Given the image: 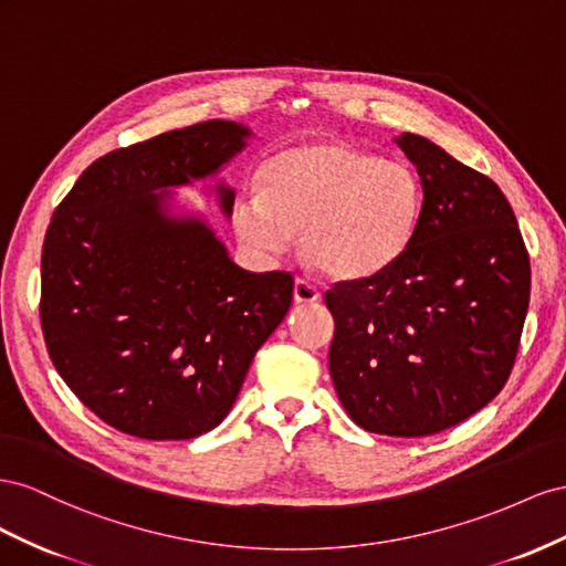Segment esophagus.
Returning a JSON list of instances; mask_svg holds the SVG:
<instances>
[{
    "instance_id": "34e87169",
    "label": "esophagus",
    "mask_w": 566,
    "mask_h": 566,
    "mask_svg": "<svg viewBox=\"0 0 566 566\" xmlns=\"http://www.w3.org/2000/svg\"><path fill=\"white\" fill-rule=\"evenodd\" d=\"M294 298H296V303H315V301H319V292H317V286H313L311 282L296 277Z\"/></svg>"
}]
</instances>
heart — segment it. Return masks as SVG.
Instances as JSON below:
<instances>
[{"label":"heart","instance_id":"b5f03b06","mask_svg":"<svg viewBox=\"0 0 566 566\" xmlns=\"http://www.w3.org/2000/svg\"><path fill=\"white\" fill-rule=\"evenodd\" d=\"M424 206L419 175L402 160L350 144L305 142L268 160L261 189L241 191L232 228L263 255L301 249L332 280H365L394 265Z\"/></svg>","mask_w":566,"mask_h":566}]
</instances>
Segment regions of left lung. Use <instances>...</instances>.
Listing matches in <instances>:
<instances>
[{
  "instance_id": "1",
  "label": "left lung",
  "mask_w": 566,
  "mask_h": 566,
  "mask_svg": "<svg viewBox=\"0 0 566 566\" xmlns=\"http://www.w3.org/2000/svg\"><path fill=\"white\" fill-rule=\"evenodd\" d=\"M396 144L424 206L394 265L325 294L334 315L329 375L355 424L439 433L500 394L520 348L531 265L500 187L422 135Z\"/></svg>"
}]
</instances>
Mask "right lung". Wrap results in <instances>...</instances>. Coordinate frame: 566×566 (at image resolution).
Returning a JSON list of instances; mask_svg holds the SVG:
<instances>
[{
  "label": "right lung",
  "instance_id": "obj_1",
  "mask_svg": "<svg viewBox=\"0 0 566 566\" xmlns=\"http://www.w3.org/2000/svg\"><path fill=\"white\" fill-rule=\"evenodd\" d=\"M253 137L206 120L102 156L59 203L42 247L40 319L61 379L123 433L193 439L232 410L255 350L294 298L249 272L172 189L216 177ZM232 216L234 189L216 182Z\"/></svg>",
  "mask_w": 566,
  "mask_h": 566
}]
</instances>
